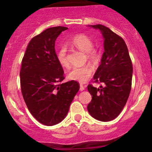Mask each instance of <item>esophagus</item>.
<instances>
[{"label":"esophagus","instance_id":"1","mask_svg":"<svg viewBox=\"0 0 152 152\" xmlns=\"http://www.w3.org/2000/svg\"><path fill=\"white\" fill-rule=\"evenodd\" d=\"M85 90V86L82 85V84H80V91H83Z\"/></svg>","mask_w":152,"mask_h":152}]
</instances>
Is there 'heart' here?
I'll return each mask as SVG.
<instances>
[{
    "label": "heart",
    "mask_w": 152,
    "mask_h": 152,
    "mask_svg": "<svg viewBox=\"0 0 152 152\" xmlns=\"http://www.w3.org/2000/svg\"><path fill=\"white\" fill-rule=\"evenodd\" d=\"M70 43L79 50L86 53L87 59L92 63H97L100 59V54L97 50L93 48L94 42L93 39L87 35L84 34H79L70 39ZM56 58L63 67H68L70 65L67 59V48L65 45H62L58 49L56 53ZM93 73V68L89 65L81 67H74L69 71L67 76L70 79L76 82L85 83L89 79Z\"/></svg>",
    "instance_id": "b5f03b06"
}]
</instances>
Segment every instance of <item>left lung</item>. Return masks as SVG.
Instances as JSON below:
<instances>
[{
	"label": "left lung",
	"instance_id": "obj_1",
	"mask_svg": "<svg viewBox=\"0 0 152 152\" xmlns=\"http://www.w3.org/2000/svg\"><path fill=\"white\" fill-rule=\"evenodd\" d=\"M90 26L100 30L104 37V52L93 76L94 82L103 83L104 87L87 86L92 96L87 110L96 120L110 121L119 115L128 100L132 87V64L126 45L120 36L103 25Z\"/></svg>",
	"mask_w": 152,
	"mask_h": 152
}]
</instances>
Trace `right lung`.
Wrapping results in <instances>:
<instances>
[{
  "label": "right lung",
  "instance_id": "right-lung-1",
  "mask_svg": "<svg viewBox=\"0 0 152 152\" xmlns=\"http://www.w3.org/2000/svg\"><path fill=\"white\" fill-rule=\"evenodd\" d=\"M67 27L49 28L29 42L22 60L21 92L31 114L45 126L60 123L79 90L76 81L62 83L64 70L56 58L55 41Z\"/></svg>",
  "mask_w": 152,
  "mask_h": 152
}]
</instances>
